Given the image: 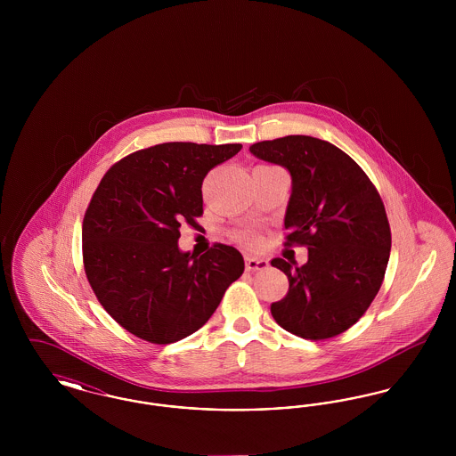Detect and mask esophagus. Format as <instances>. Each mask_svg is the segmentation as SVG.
<instances>
[{
    "label": "esophagus",
    "mask_w": 456,
    "mask_h": 456,
    "mask_svg": "<svg viewBox=\"0 0 456 456\" xmlns=\"http://www.w3.org/2000/svg\"><path fill=\"white\" fill-rule=\"evenodd\" d=\"M268 266V261L263 258H255V256H248L246 258V270L249 272H256V270H265Z\"/></svg>",
    "instance_id": "1"
}]
</instances>
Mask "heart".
Instances as JSON below:
<instances>
[{"instance_id":"1","label":"heart","mask_w":456,"mask_h":456,"mask_svg":"<svg viewBox=\"0 0 456 456\" xmlns=\"http://www.w3.org/2000/svg\"><path fill=\"white\" fill-rule=\"evenodd\" d=\"M238 242H240L242 246H248V248H255V246H258V242H260V239L258 236L255 234V232H251V231H242V232H239Z\"/></svg>"}]
</instances>
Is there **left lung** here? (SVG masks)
I'll list each match as a JSON object with an SVG mask.
<instances>
[{"label": "left lung", "mask_w": 456, "mask_h": 456, "mask_svg": "<svg viewBox=\"0 0 456 456\" xmlns=\"http://www.w3.org/2000/svg\"><path fill=\"white\" fill-rule=\"evenodd\" d=\"M249 152L290 173L285 246L307 248L303 266L272 260L289 279L272 316L301 338L337 337L368 311L385 279L391 231L383 200L357 162L325 140L289 134Z\"/></svg>", "instance_id": "1"}]
</instances>
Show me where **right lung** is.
<instances>
[{"mask_svg": "<svg viewBox=\"0 0 456 456\" xmlns=\"http://www.w3.org/2000/svg\"><path fill=\"white\" fill-rule=\"evenodd\" d=\"M240 143L171 142L130 153L101 179L82 225L88 283L109 314L142 340L173 344L205 325L244 272L242 255L177 246L181 224L203 214L205 175Z\"/></svg>", "mask_w": 456, "mask_h": 456, "instance_id": "right-lung-1", "label": "right lung"}]
</instances>
